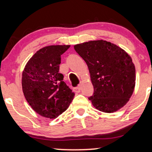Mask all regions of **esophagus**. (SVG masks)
Returning <instances> with one entry per match:
<instances>
[{
	"instance_id": "esophagus-1",
	"label": "esophagus",
	"mask_w": 152,
	"mask_h": 152,
	"mask_svg": "<svg viewBox=\"0 0 152 152\" xmlns=\"http://www.w3.org/2000/svg\"><path fill=\"white\" fill-rule=\"evenodd\" d=\"M81 86H82V83H80L79 84H78V86L76 87V88H75V91H76V92H79L81 89Z\"/></svg>"
}]
</instances>
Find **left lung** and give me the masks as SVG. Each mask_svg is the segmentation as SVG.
Here are the masks:
<instances>
[{
	"label": "left lung",
	"mask_w": 152,
	"mask_h": 152,
	"mask_svg": "<svg viewBox=\"0 0 152 152\" xmlns=\"http://www.w3.org/2000/svg\"><path fill=\"white\" fill-rule=\"evenodd\" d=\"M88 66L94 86L88 99L99 111L113 113L123 107L133 94L135 66L128 53L104 40L90 41L74 46Z\"/></svg>",
	"instance_id": "1"
}]
</instances>
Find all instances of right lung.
Wrapping results in <instances>:
<instances>
[{
	"instance_id": "1",
	"label": "right lung",
	"mask_w": 152,
	"mask_h": 152,
	"mask_svg": "<svg viewBox=\"0 0 152 152\" xmlns=\"http://www.w3.org/2000/svg\"><path fill=\"white\" fill-rule=\"evenodd\" d=\"M69 45L43 47L29 59L22 74L24 96L43 117L56 118L69 108L75 94L59 73L61 56Z\"/></svg>"
}]
</instances>
